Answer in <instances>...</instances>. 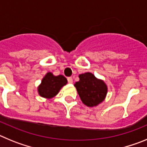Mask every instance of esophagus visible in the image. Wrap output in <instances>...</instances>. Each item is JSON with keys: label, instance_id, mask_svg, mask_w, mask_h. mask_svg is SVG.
Segmentation results:
<instances>
[{"label": "esophagus", "instance_id": "obj_1", "mask_svg": "<svg viewBox=\"0 0 147 147\" xmlns=\"http://www.w3.org/2000/svg\"><path fill=\"white\" fill-rule=\"evenodd\" d=\"M67 82H68V83H70V84H72V83H73L72 77H68V78H67Z\"/></svg>", "mask_w": 147, "mask_h": 147}]
</instances>
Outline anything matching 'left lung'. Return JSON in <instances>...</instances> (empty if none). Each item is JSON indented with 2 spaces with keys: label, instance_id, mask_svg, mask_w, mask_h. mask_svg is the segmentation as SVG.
<instances>
[{
  "label": "left lung",
  "instance_id": "8db88e82",
  "mask_svg": "<svg viewBox=\"0 0 147 147\" xmlns=\"http://www.w3.org/2000/svg\"><path fill=\"white\" fill-rule=\"evenodd\" d=\"M79 78L80 81L76 82L74 86L84 105L93 107L104 102L107 93V86L103 80L90 72L80 74Z\"/></svg>",
  "mask_w": 147,
  "mask_h": 147
}]
</instances>
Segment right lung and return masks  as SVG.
Segmentation results:
<instances>
[{
	"mask_svg": "<svg viewBox=\"0 0 147 147\" xmlns=\"http://www.w3.org/2000/svg\"><path fill=\"white\" fill-rule=\"evenodd\" d=\"M67 83V80L64 76H54L51 72H48L37 87V91L41 97L50 99L56 96Z\"/></svg>",
	"mask_w": 147,
	"mask_h": 147,
	"instance_id": "add662e5",
	"label": "right lung"
}]
</instances>
